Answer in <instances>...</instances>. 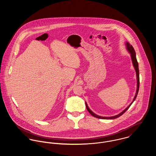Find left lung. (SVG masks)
Returning a JSON list of instances; mask_svg holds the SVG:
<instances>
[{
	"label": "left lung",
	"mask_w": 156,
	"mask_h": 156,
	"mask_svg": "<svg viewBox=\"0 0 156 156\" xmlns=\"http://www.w3.org/2000/svg\"><path fill=\"white\" fill-rule=\"evenodd\" d=\"M126 49L129 52V53L130 54V56H131V59H132V64L134 68L136 71V80H137V88H136V92L135 94V95L134 97L133 100L132 101V103L123 111L121 112V113H119V114L115 115V116H99L97 114H95V113H94L88 107L87 102H85V105H86V107L87 109L88 110V111L89 112V113L91 114L93 116L99 118V119H116L118 117H119L120 116H121L124 112L127 111L128 110V109L130 107V106L132 105V103H133L134 101L135 100V99L136 98V97L137 95L138 94V91H139V66H138V62L137 61V59H136V52L134 51L133 46L132 45L130 44V43H129L128 42L126 43Z\"/></svg>",
	"instance_id": "obj_1"
}]
</instances>
